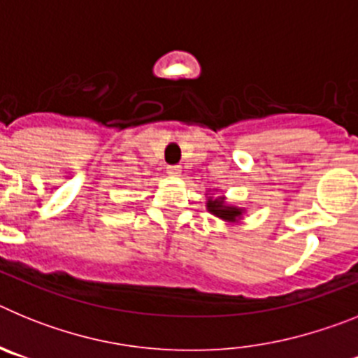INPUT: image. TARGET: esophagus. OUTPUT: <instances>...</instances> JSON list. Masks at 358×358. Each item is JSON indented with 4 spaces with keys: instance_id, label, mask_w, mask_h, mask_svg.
<instances>
[{
    "instance_id": "obj_1",
    "label": "esophagus",
    "mask_w": 358,
    "mask_h": 358,
    "mask_svg": "<svg viewBox=\"0 0 358 358\" xmlns=\"http://www.w3.org/2000/svg\"><path fill=\"white\" fill-rule=\"evenodd\" d=\"M166 172H169V176H172V177L181 176V169H179V166H169V170H166Z\"/></svg>"
}]
</instances>
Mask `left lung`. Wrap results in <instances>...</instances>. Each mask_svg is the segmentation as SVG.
Listing matches in <instances>:
<instances>
[{
	"instance_id": "left-lung-1",
	"label": "left lung",
	"mask_w": 358,
	"mask_h": 358,
	"mask_svg": "<svg viewBox=\"0 0 358 358\" xmlns=\"http://www.w3.org/2000/svg\"><path fill=\"white\" fill-rule=\"evenodd\" d=\"M206 195H208L206 210L210 211L211 215L222 218L224 222H229V224H235L242 220L243 213H245V208H238L235 206V204H227L224 195H220V197H213V194H206Z\"/></svg>"
}]
</instances>
